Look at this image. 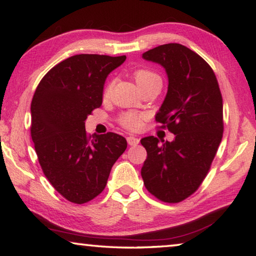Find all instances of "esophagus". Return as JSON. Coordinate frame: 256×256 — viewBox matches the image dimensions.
Returning a JSON list of instances; mask_svg holds the SVG:
<instances>
[{"label":"esophagus","mask_w":256,"mask_h":256,"mask_svg":"<svg viewBox=\"0 0 256 256\" xmlns=\"http://www.w3.org/2000/svg\"><path fill=\"white\" fill-rule=\"evenodd\" d=\"M126 140H128V144L130 146H136V144H138V142H140V140H138V138L132 136H128Z\"/></svg>","instance_id":"34e87169"}]
</instances>
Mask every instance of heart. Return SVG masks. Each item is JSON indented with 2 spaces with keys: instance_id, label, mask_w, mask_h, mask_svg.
Here are the masks:
<instances>
[{
  "instance_id": "b5f03b06",
  "label": "heart",
  "mask_w": 256,
  "mask_h": 256,
  "mask_svg": "<svg viewBox=\"0 0 256 256\" xmlns=\"http://www.w3.org/2000/svg\"><path fill=\"white\" fill-rule=\"evenodd\" d=\"M160 80V78L154 72L150 70H146V68H140V70H136L134 72V80H136L138 86H142L149 82L151 80ZM112 86H114V81H112L110 84L106 86L105 92H104V96L108 97L112 92ZM120 124L123 126L128 128L130 130H136L141 126L142 122V115L136 114V112H126V114H123L120 116Z\"/></svg>"
}]
</instances>
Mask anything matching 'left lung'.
<instances>
[{
    "mask_svg": "<svg viewBox=\"0 0 256 256\" xmlns=\"http://www.w3.org/2000/svg\"><path fill=\"white\" fill-rule=\"evenodd\" d=\"M142 58L160 64L167 73V94L156 120L175 138H141L148 154L141 176L152 196L177 203L198 188L222 142V92L209 64L183 45H160L142 54Z\"/></svg>",
    "mask_w": 256,
    "mask_h": 256,
    "instance_id": "1",
    "label": "left lung"
}]
</instances>
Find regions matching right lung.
Returning <instances> with one entry per match:
<instances>
[{
  "label": "right lung",
  "mask_w": 256,
  "mask_h": 256,
  "mask_svg": "<svg viewBox=\"0 0 256 256\" xmlns=\"http://www.w3.org/2000/svg\"><path fill=\"white\" fill-rule=\"evenodd\" d=\"M126 56L79 54L46 73L34 94L32 138L46 178L60 196L82 204L100 194L128 144L120 134L88 136L86 120L102 102L108 74Z\"/></svg>",
  "instance_id": "1"
}]
</instances>
